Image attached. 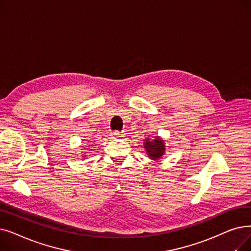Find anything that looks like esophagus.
I'll return each instance as SVG.
<instances>
[{"label":"esophagus","instance_id":"1","mask_svg":"<svg viewBox=\"0 0 251 251\" xmlns=\"http://www.w3.org/2000/svg\"><path fill=\"white\" fill-rule=\"evenodd\" d=\"M113 138H119V137H122V133L119 132V131H115L114 133H112Z\"/></svg>","mask_w":251,"mask_h":251}]
</instances>
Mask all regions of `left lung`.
Listing matches in <instances>:
<instances>
[{"mask_svg": "<svg viewBox=\"0 0 251 251\" xmlns=\"http://www.w3.org/2000/svg\"><path fill=\"white\" fill-rule=\"evenodd\" d=\"M144 148L150 159L159 160L165 154V140L158 135L155 136L154 138L148 137L144 141Z\"/></svg>", "mask_w": 251, "mask_h": 251, "instance_id": "8db88e82", "label": "left lung"}]
</instances>
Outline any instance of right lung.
<instances>
[{
  "mask_svg": "<svg viewBox=\"0 0 251 251\" xmlns=\"http://www.w3.org/2000/svg\"><path fill=\"white\" fill-rule=\"evenodd\" d=\"M83 150H88V149H83ZM82 155H83V156H82L83 158H86V151H83Z\"/></svg>",
  "mask_w": 251,
  "mask_h": 251,
  "instance_id": "1",
  "label": "right lung"
}]
</instances>
